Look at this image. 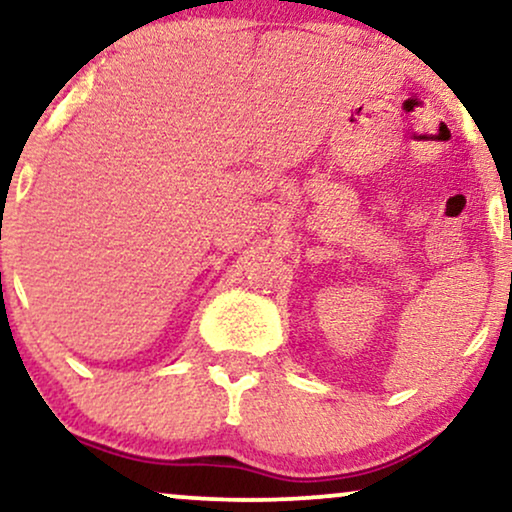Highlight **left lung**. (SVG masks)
<instances>
[{
	"label": "left lung",
	"instance_id": "obj_1",
	"mask_svg": "<svg viewBox=\"0 0 512 512\" xmlns=\"http://www.w3.org/2000/svg\"><path fill=\"white\" fill-rule=\"evenodd\" d=\"M510 238H512V227H510Z\"/></svg>",
	"mask_w": 512,
	"mask_h": 512
}]
</instances>
